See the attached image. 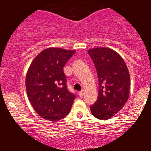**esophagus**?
Listing matches in <instances>:
<instances>
[{
    "instance_id": "esophagus-1",
    "label": "esophagus",
    "mask_w": 151,
    "mask_h": 151,
    "mask_svg": "<svg viewBox=\"0 0 151 151\" xmlns=\"http://www.w3.org/2000/svg\"><path fill=\"white\" fill-rule=\"evenodd\" d=\"M84 95V91H80V92H79V96H80V97H82Z\"/></svg>"
}]
</instances>
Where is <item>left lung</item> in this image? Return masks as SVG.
Returning a JSON list of instances; mask_svg holds the SVG:
<instances>
[{
    "label": "left lung",
    "instance_id": "1",
    "mask_svg": "<svg viewBox=\"0 0 151 151\" xmlns=\"http://www.w3.org/2000/svg\"><path fill=\"white\" fill-rule=\"evenodd\" d=\"M88 52L99 78L98 99L91 106V113L98 119L108 120L122 109L129 99V70L121 56L111 49L98 47Z\"/></svg>",
    "mask_w": 151,
    "mask_h": 151
}]
</instances>
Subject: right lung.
Segmentation results:
<instances>
[{"instance_id":"obj_1","label":"right lung","mask_w":151,"mask_h":151,"mask_svg":"<svg viewBox=\"0 0 151 151\" xmlns=\"http://www.w3.org/2000/svg\"><path fill=\"white\" fill-rule=\"evenodd\" d=\"M74 53V50L46 49L29 67L25 82L29 101L45 120L58 121L71 110L76 96L67 88L63 67Z\"/></svg>"}]
</instances>
